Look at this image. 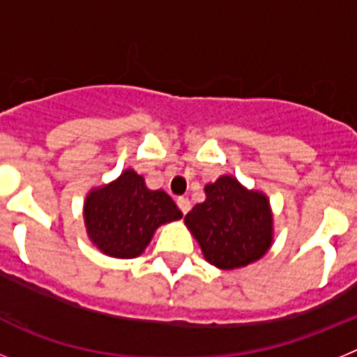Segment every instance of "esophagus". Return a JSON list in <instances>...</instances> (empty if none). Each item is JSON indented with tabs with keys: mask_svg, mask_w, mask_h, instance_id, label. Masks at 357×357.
I'll return each mask as SVG.
<instances>
[{
	"mask_svg": "<svg viewBox=\"0 0 357 357\" xmlns=\"http://www.w3.org/2000/svg\"><path fill=\"white\" fill-rule=\"evenodd\" d=\"M176 206H178V209L182 211V214H188L189 209H191V202L184 197H178L176 198Z\"/></svg>",
	"mask_w": 357,
	"mask_h": 357,
	"instance_id": "34e87169",
	"label": "esophagus"
}]
</instances>
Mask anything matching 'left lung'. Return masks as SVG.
I'll return each instance as SVG.
<instances>
[{"instance_id": "left-lung-1", "label": "left lung", "mask_w": 357, "mask_h": 357, "mask_svg": "<svg viewBox=\"0 0 357 357\" xmlns=\"http://www.w3.org/2000/svg\"><path fill=\"white\" fill-rule=\"evenodd\" d=\"M206 200L184 222L206 261L220 270H238L259 261L273 243L270 198L232 175L206 184Z\"/></svg>"}]
</instances>
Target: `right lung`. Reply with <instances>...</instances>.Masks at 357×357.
I'll use <instances>...</instances> for the list:
<instances>
[{
	"mask_svg": "<svg viewBox=\"0 0 357 357\" xmlns=\"http://www.w3.org/2000/svg\"><path fill=\"white\" fill-rule=\"evenodd\" d=\"M182 213L162 189H148L132 168L116 181L85 195L87 238L102 254L116 259L139 257L160 225L181 220Z\"/></svg>",
	"mask_w": 357,
	"mask_h": 357,
	"instance_id": "add662e5",
	"label": "right lung"
}]
</instances>
